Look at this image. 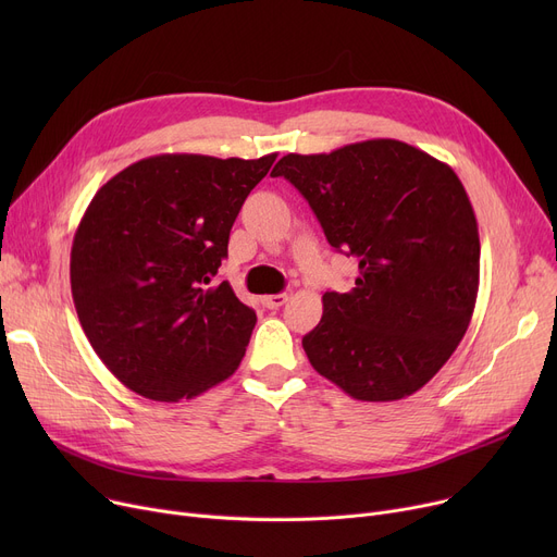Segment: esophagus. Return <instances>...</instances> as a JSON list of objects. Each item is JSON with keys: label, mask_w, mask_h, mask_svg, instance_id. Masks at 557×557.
<instances>
[{"label": "esophagus", "mask_w": 557, "mask_h": 557, "mask_svg": "<svg viewBox=\"0 0 557 557\" xmlns=\"http://www.w3.org/2000/svg\"><path fill=\"white\" fill-rule=\"evenodd\" d=\"M286 300H288L286 294H273V296H263V298H261V305L267 307V309H280Z\"/></svg>", "instance_id": "34e87169"}]
</instances>
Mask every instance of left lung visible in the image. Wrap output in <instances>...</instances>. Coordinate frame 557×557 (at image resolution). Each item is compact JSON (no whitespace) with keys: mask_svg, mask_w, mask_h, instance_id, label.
I'll use <instances>...</instances> for the list:
<instances>
[{"mask_svg":"<svg viewBox=\"0 0 557 557\" xmlns=\"http://www.w3.org/2000/svg\"><path fill=\"white\" fill-rule=\"evenodd\" d=\"M271 175L359 261L355 288L327 290L302 338L313 370L361 401L420 391L454 355L479 294V225L454 169L399 139H368L288 153Z\"/></svg>","mask_w":557,"mask_h":557,"instance_id":"1","label":"left lung"}]
</instances>
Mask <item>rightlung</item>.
Here are the masks:
<instances>
[{"instance_id":"add662e5","label":"right lung","mask_w":557,"mask_h":557,"mask_svg":"<svg viewBox=\"0 0 557 557\" xmlns=\"http://www.w3.org/2000/svg\"><path fill=\"white\" fill-rule=\"evenodd\" d=\"M275 158H144L87 205L70 257L72 298L95 352L133 393L191 399L239 368L257 315L214 275Z\"/></svg>"}]
</instances>
